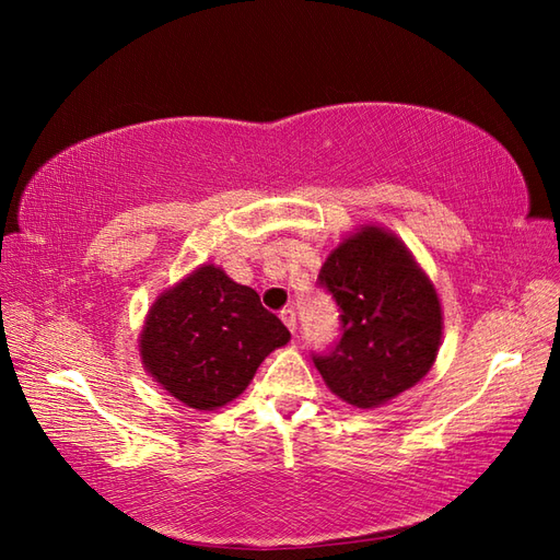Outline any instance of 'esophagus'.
Segmentation results:
<instances>
[{"mask_svg":"<svg viewBox=\"0 0 560 560\" xmlns=\"http://www.w3.org/2000/svg\"><path fill=\"white\" fill-rule=\"evenodd\" d=\"M279 317H281V323L289 327L291 335H295V313H293V307H283Z\"/></svg>","mask_w":560,"mask_h":560,"instance_id":"obj_1","label":"esophagus"}]
</instances>
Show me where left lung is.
<instances>
[{
  "label": "left lung",
  "mask_w": 560,
  "mask_h": 560,
  "mask_svg": "<svg viewBox=\"0 0 560 560\" xmlns=\"http://www.w3.org/2000/svg\"><path fill=\"white\" fill-rule=\"evenodd\" d=\"M317 281L339 305L341 339L313 361L339 399L375 409L431 371L443 311L431 279L395 233L363 225L343 237Z\"/></svg>",
  "instance_id": "left-lung-1"
}]
</instances>
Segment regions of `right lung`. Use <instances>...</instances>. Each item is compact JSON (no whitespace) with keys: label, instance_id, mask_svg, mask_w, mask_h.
Masks as SVG:
<instances>
[{"label":"right lung","instance_id":"1","mask_svg":"<svg viewBox=\"0 0 560 560\" xmlns=\"http://www.w3.org/2000/svg\"><path fill=\"white\" fill-rule=\"evenodd\" d=\"M291 331L257 291L201 265L161 293L139 337L147 373L177 401L213 411L233 401Z\"/></svg>","mask_w":560,"mask_h":560}]
</instances>
